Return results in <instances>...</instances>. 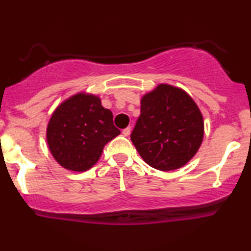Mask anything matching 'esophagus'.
<instances>
[{
    "label": "esophagus",
    "instance_id": "esophagus-1",
    "mask_svg": "<svg viewBox=\"0 0 251 251\" xmlns=\"http://www.w3.org/2000/svg\"><path fill=\"white\" fill-rule=\"evenodd\" d=\"M123 134L125 135V137H128V135L131 134V127H126L125 129H123Z\"/></svg>",
    "mask_w": 251,
    "mask_h": 251
}]
</instances>
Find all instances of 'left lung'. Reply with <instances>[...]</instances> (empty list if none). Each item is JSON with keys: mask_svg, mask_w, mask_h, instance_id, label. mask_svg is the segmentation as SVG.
Listing matches in <instances>:
<instances>
[{"mask_svg": "<svg viewBox=\"0 0 251 251\" xmlns=\"http://www.w3.org/2000/svg\"><path fill=\"white\" fill-rule=\"evenodd\" d=\"M140 116L131 140L144 162L160 171L180 169L201 148V109L184 89L159 83L140 100Z\"/></svg>", "mask_w": 251, "mask_h": 251, "instance_id": "8db88e82", "label": "left lung"}]
</instances>
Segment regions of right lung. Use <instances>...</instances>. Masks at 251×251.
I'll list each match as a JSON object with an SVG mask.
<instances>
[{
	"instance_id": "1",
	"label": "right lung",
	"mask_w": 251,
	"mask_h": 251,
	"mask_svg": "<svg viewBox=\"0 0 251 251\" xmlns=\"http://www.w3.org/2000/svg\"><path fill=\"white\" fill-rule=\"evenodd\" d=\"M120 134L113 114L98 96L79 92L60 103L47 125L48 149L70 171H87L101 157L103 146Z\"/></svg>"
}]
</instances>
